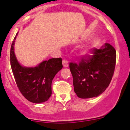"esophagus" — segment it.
<instances>
[{
    "label": "esophagus",
    "mask_w": 130,
    "mask_h": 130,
    "mask_svg": "<svg viewBox=\"0 0 130 130\" xmlns=\"http://www.w3.org/2000/svg\"><path fill=\"white\" fill-rule=\"evenodd\" d=\"M63 63V65L64 67H67L69 66V62H68V61L67 59H63L62 61Z\"/></svg>",
    "instance_id": "obj_1"
}]
</instances>
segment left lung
I'll return each instance as SVG.
<instances>
[{
    "mask_svg": "<svg viewBox=\"0 0 130 130\" xmlns=\"http://www.w3.org/2000/svg\"><path fill=\"white\" fill-rule=\"evenodd\" d=\"M79 63L71 62L74 92L80 99L96 97L105 91L111 81L116 64V51L106 43L100 49L93 48Z\"/></svg>",
    "mask_w": 130,
    "mask_h": 130,
    "instance_id": "8db88e82",
    "label": "left lung"
}]
</instances>
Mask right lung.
Returning a JSON list of instances; mask_svg holds the SVG:
<instances>
[{
  "label": "right lung",
  "mask_w": 130,
  "mask_h": 130,
  "mask_svg": "<svg viewBox=\"0 0 130 130\" xmlns=\"http://www.w3.org/2000/svg\"><path fill=\"white\" fill-rule=\"evenodd\" d=\"M16 36L10 49V64L17 87L28 101L36 104L45 102L52 94V79L62 69V59L52 58L43 61L35 67L22 66L14 53Z\"/></svg>",
  "instance_id": "add662e5"
}]
</instances>
